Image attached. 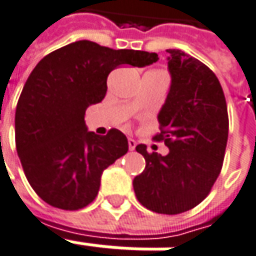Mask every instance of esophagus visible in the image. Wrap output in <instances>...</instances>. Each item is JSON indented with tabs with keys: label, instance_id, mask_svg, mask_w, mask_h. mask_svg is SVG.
Listing matches in <instances>:
<instances>
[{
	"label": "esophagus",
	"instance_id": "34e87169",
	"mask_svg": "<svg viewBox=\"0 0 256 256\" xmlns=\"http://www.w3.org/2000/svg\"><path fill=\"white\" fill-rule=\"evenodd\" d=\"M128 149L130 150H134L136 149V142L132 140V138H128Z\"/></svg>",
	"mask_w": 256,
	"mask_h": 256
}]
</instances>
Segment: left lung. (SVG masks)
Returning a JSON list of instances; mask_svg holds the SVG:
<instances>
[{
  "mask_svg": "<svg viewBox=\"0 0 256 256\" xmlns=\"http://www.w3.org/2000/svg\"><path fill=\"white\" fill-rule=\"evenodd\" d=\"M170 91L158 114L154 141L169 148L166 156H144L145 170L132 181L138 202L148 210L177 214L198 206L210 194L223 168L228 140L227 102L219 79L198 58L168 50Z\"/></svg>",
  "mask_w": 256,
  "mask_h": 256,
  "instance_id": "obj_1",
  "label": "left lung"
}]
</instances>
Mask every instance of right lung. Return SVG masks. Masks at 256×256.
<instances>
[{
    "mask_svg": "<svg viewBox=\"0 0 256 256\" xmlns=\"http://www.w3.org/2000/svg\"><path fill=\"white\" fill-rule=\"evenodd\" d=\"M158 54L111 50L80 40L58 48L34 67L16 107V149L33 190L46 204L78 210L95 200L102 172L128 153L118 128L87 132V107L102 102L107 76L130 64L145 67Z\"/></svg>",
    "mask_w": 256,
    "mask_h": 256,
    "instance_id": "obj_1",
    "label": "right lung"
}]
</instances>
